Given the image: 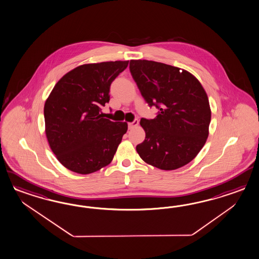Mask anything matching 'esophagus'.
Returning <instances> with one entry per match:
<instances>
[{
  "mask_svg": "<svg viewBox=\"0 0 259 259\" xmlns=\"http://www.w3.org/2000/svg\"><path fill=\"white\" fill-rule=\"evenodd\" d=\"M138 124H139V119H134L132 122L128 123V128L129 129H133L134 127L138 126Z\"/></svg>",
  "mask_w": 259,
  "mask_h": 259,
  "instance_id": "34e87169",
  "label": "esophagus"
}]
</instances>
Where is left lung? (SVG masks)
<instances>
[{
  "mask_svg": "<svg viewBox=\"0 0 259 259\" xmlns=\"http://www.w3.org/2000/svg\"><path fill=\"white\" fill-rule=\"evenodd\" d=\"M130 72L155 118H141L145 140L137 145L140 157L161 170L192 161L206 142L211 121L207 94L188 71L165 63L131 60ZM182 72H180V70Z\"/></svg>",
  "mask_w": 259,
  "mask_h": 259,
  "instance_id": "1",
  "label": "left lung"
}]
</instances>
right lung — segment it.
<instances>
[{"label":"right lung","instance_id":"right-lung-1","mask_svg":"<svg viewBox=\"0 0 259 259\" xmlns=\"http://www.w3.org/2000/svg\"><path fill=\"white\" fill-rule=\"evenodd\" d=\"M129 61L89 63L66 73L45 104L46 134L58 160L72 172L87 175L112 161L126 122L104 118L113 80Z\"/></svg>","mask_w":259,"mask_h":259}]
</instances>
